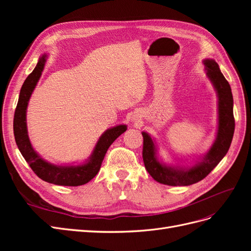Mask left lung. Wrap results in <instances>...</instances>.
I'll return each mask as SVG.
<instances>
[{
  "instance_id": "8db88e82",
  "label": "left lung",
  "mask_w": 251,
  "mask_h": 251,
  "mask_svg": "<svg viewBox=\"0 0 251 251\" xmlns=\"http://www.w3.org/2000/svg\"><path fill=\"white\" fill-rule=\"evenodd\" d=\"M204 66L219 98V126L217 138L208 153L201 161L187 169H177L158 161L156 157V146L153 139L149 134L142 132V158L144 166L153 179L159 183L171 186H187L197 183L216 168L229 150L234 132L231 88L214 59H205Z\"/></svg>"
}]
</instances>
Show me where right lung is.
<instances>
[{"label": "right lung", "instance_id": "add662e5", "mask_svg": "<svg viewBox=\"0 0 251 251\" xmlns=\"http://www.w3.org/2000/svg\"><path fill=\"white\" fill-rule=\"evenodd\" d=\"M46 63V55H43L34 70L28 75L21 88L19 101L13 118V133L17 146L23 157L29 164L35 175L42 180L56 185L64 186H78L88 183L100 172L105 153L111 144L116 138L126 131V126L120 125L105 131L98 139L92 155L89 160L80 165L58 166L45 161L37 155L30 143L27 126H26V110L29 98L39 81L44 66Z\"/></svg>", "mask_w": 251, "mask_h": 251}]
</instances>
